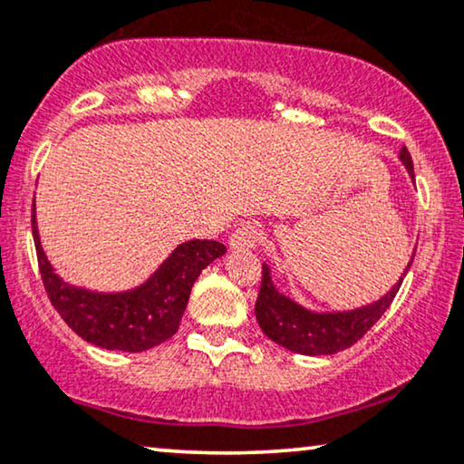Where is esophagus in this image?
<instances>
[{
  "instance_id": "esophagus-1",
  "label": "esophagus",
  "mask_w": 464,
  "mask_h": 464,
  "mask_svg": "<svg viewBox=\"0 0 464 464\" xmlns=\"http://www.w3.org/2000/svg\"><path fill=\"white\" fill-rule=\"evenodd\" d=\"M258 239H261V228L256 225H252V222H246V225L237 227L236 231L231 233V237H228V248L231 250H252L256 248Z\"/></svg>"
}]
</instances>
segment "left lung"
<instances>
[{
  "label": "left lung",
  "instance_id": "1",
  "mask_svg": "<svg viewBox=\"0 0 464 464\" xmlns=\"http://www.w3.org/2000/svg\"><path fill=\"white\" fill-rule=\"evenodd\" d=\"M399 159L405 165L411 182H416V178H413V163L407 148H401ZM411 261L407 263L399 282L382 299L350 312H312L299 305L295 299H290V296L276 288L274 280H271L269 265L263 263V282L255 305L258 326H261L271 342H276L290 352H296V354H335V352L354 345L358 339L378 323L382 314L391 307L392 299L401 288V282H403V277L411 267Z\"/></svg>",
  "mask_w": 464,
  "mask_h": 464
}]
</instances>
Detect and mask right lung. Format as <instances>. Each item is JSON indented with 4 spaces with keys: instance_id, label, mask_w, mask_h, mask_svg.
Returning <instances> with one entry per match:
<instances>
[{
    "instance_id": "obj_1",
    "label": "right lung",
    "mask_w": 464,
    "mask_h": 464,
    "mask_svg": "<svg viewBox=\"0 0 464 464\" xmlns=\"http://www.w3.org/2000/svg\"><path fill=\"white\" fill-rule=\"evenodd\" d=\"M31 231L42 282L54 310L84 342L103 350L144 352L168 342L180 326L190 288L203 269L227 252L214 239H190L178 246L140 286L121 293H99L65 282L42 248L35 199Z\"/></svg>"
}]
</instances>
